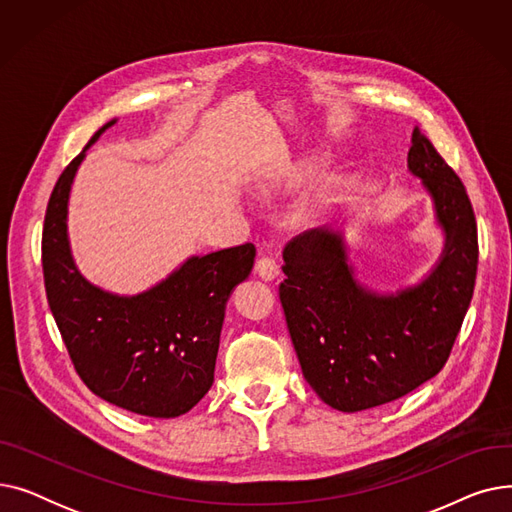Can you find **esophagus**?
Returning <instances> with one entry per match:
<instances>
[{"label": "esophagus", "instance_id": "1", "mask_svg": "<svg viewBox=\"0 0 512 512\" xmlns=\"http://www.w3.org/2000/svg\"><path fill=\"white\" fill-rule=\"evenodd\" d=\"M255 272H257V276L261 280L270 282V280L280 276V265H278V261L272 255H261L257 259V263H255Z\"/></svg>", "mask_w": 512, "mask_h": 512}]
</instances>
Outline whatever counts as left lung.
I'll use <instances>...</instances> for the list:
<instances>
[{"label": "left lung", "instance_id": "obj_1", "mask_svg": "<svg viewBox=\"0 0 512 512\" xmlns=\"http://www.w3.org/2000/svg\"><path fill=\"white\" fill-rule=\"evenodd\" d=\"M409 170L434 201L444 251L425 280L394 294L365 288L340 230L315 228L284 249L280 301L309 386L332 409L386 405L432 380L450 357L477 274V224L461 178L419 128Z\"/></svg>", "mask_w": 512, "mask_h": 512}]
</instances>
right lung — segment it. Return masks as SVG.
<instances>
[{
	"label": "right lung",
	"mask_w": 512,
	"mask_h": 512,
	"mask_svg": "<svg viewBox=\"0 0 512 512\" xmlns=\"http://www.w3.org/2000/svg\"><path fill=\"white\" fill-rule=\"evenodd\" d=\"M58 178L43 224L47 303L80 380L99 398L130 413L170 419L191 411L213 384L226 303L247 280L251 242L188 257L153 288L120 297L80 276L68 240V199L87 149Z\"/></svg>",
	"instance_id": "1"
}]
</instances>
